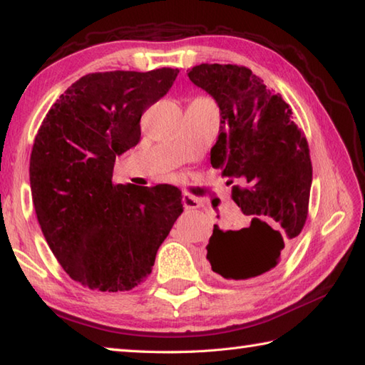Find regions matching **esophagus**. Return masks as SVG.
Returning a JSON list of instances; mask_svg holds the SVG:
<instances>
[{"label":"esophagus","mask_w":365,"mask_h":365,"mask_svg":"<svg viewBox=\"0 0 365 365\" xmlns=\"http://www.w3.org/2000/svg\"><path fill=\"white\" fill-rule=\"evenodd\" d=\"M183 205H185V208H187V210H195V208H199L202 204H200V200L197 197L191 196V195H185L183 196Z\"/></svg>","instance_id":"esophagus-1"}]
</instances>
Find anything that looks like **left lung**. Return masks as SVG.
<instances>
[{"label": "left lung", "mask_w": 365, "mask_h": 365, "mask_svg": "<svg viewBox=\"0 0 365 365\" xmlns=\"http://www.w3.org/2000/svg\"><path fill=\"white\" fill-rule=\"evenodd\" d=\"M190 80L220 106L221 130L212 166L222 170L232 199L250 222L222 230L207 245L212 269L245 281L273 269L307 220L312 163L292 110L250 68L232 64L192 67Z\"/></svg>", "instance_id": "left-lung-1"}]
</instances>
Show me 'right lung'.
<instances>
[{"label": "right lung", "mask_w": 365, "mask_h": 365, "mask_svg": "<svg viewBox=\"0 0 365 365\" xmlns=\"http://www.w3.org/2000/svg\"><path fill=\"white\" fill-rule=\"evenodd\" d=\"M178 68L100 72L75 81L46 113L29 161L33 204L61 267L91 290H131L152 273L183 212L170 185H113L115 157L141 138V115Z\"/></svg>", "instance_id": "right-lung-1"}]
</instances>
